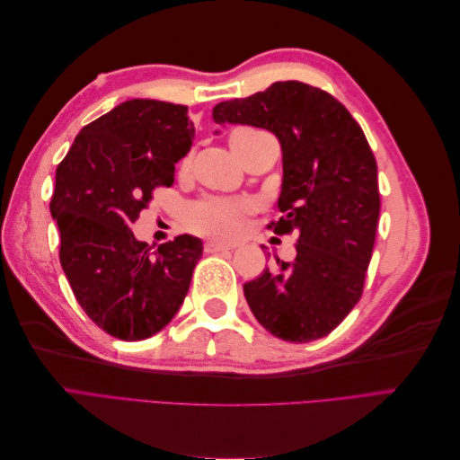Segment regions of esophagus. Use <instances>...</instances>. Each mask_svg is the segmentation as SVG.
Listing matches in <instances>:
<instances>
[{"instance_id":"34e87169","label":"esophagus","mask_w":460,"mask_h":460,"mask_svg":"<svg viewBox=\"0 0 460 460\" xmlns=\"http://www.w3.org/2000/svg\"><path fill=\"white\" fill-rule=\"evenodd\" d=\"M234 245L230 243H222V242H217V240H208L205 243V252L207 253H217V252H228V249H232Z\"/></svg>"}]
</instances>
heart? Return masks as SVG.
Wrapping results in <instances>:
<instances>
[{
	"instance_id": "1",
	"label": "heart",
	"mask_w": 460,
	"mask_h": 460,
	"mask_svg": "<svg viewBox=\"0 0 460 460\" xmlns=\"http://www.w3.org/2000/svg\"><path fill=\"white\" fill-rule=\"evenodd\" d=\"M264 134L259 128L243 127L234 130L230 136V146L234 142H247L255 136ZM245 213V203L226 199H205L188 208V226L199 234L215 235V238L230 240L240 232L242 215Z\"/></svg>"
}]
</instances>
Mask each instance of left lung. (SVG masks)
Returning a JSON list of instances; mask_svg holds the SVG:
<instances>
[{
	"instance_id": "obj_1",
	"label": "left lung",
	"mask_w": 460,
	"mask_h": 460,
	"mask_svg": "<svg viewBox=\"0 0 460 460\" xmlns=\"http://www.w3.org/2000/svg\"><path fill=\"white\" fill-rule=\"evenodd\" d=\"M213 120L278 137L284 217L270 226L299 235L294 262L276 257V270L243 284L249 309L280 340L328 336L363 294L380 217L378 166L365 132L336 97L297 80L222 102Z\"/></svg>"
}]
</instances>
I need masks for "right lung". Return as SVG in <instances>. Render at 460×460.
<instances>
[{"instance_id": "right-lung-1", "label": "right lung", "mask_w": 460, "mask_h": 460, "mask_svg": "<svg viewBox=\"0 0 460 460\" xmlns=\"http://www.w3.org/2000/svg\"><path fill=\"white\" fill-rule=\"evenodd\" d=\"M196 136L186 105L128 100L86 124L55 171L49 203L61 267L80 307L124 341L161 332L184 303L203 255L196 235L151 252L130 230Z\"/></svg>"}]
</instances>
